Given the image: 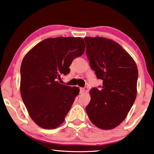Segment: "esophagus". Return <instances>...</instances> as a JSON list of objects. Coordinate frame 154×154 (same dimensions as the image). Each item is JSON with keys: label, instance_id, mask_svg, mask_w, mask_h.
<instances>
[{"label": "esophagus", "instance_id": "1", "mask_svg": "<svg viewBox=\"0 0 154 154\" xmlns=\"http://www.w3.org/2000/svg\"><path fill=\"white\" fill-rule=\"evenodd\" d=\"M85 88H80V93H81V94L83 93V92H85Z\"/></svg>", "mask_w": 154, "mask_h": 154}]
</instances>
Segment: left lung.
<instances>
[{"instance_id":"1","label":"left lung","mask_w":154,"mask_h":154,"mask_svg":"<svg viewBox=\"0 0 154 154\" xmlns=\"http://www.w3.org/2000/svg\"><path fill=\"white\" fill-rule=\"evenodd\" d=\"M86 54L101 89L90 90L85 107L89 119L102 130H111L123 122L137 96L138 69L133 59L119 43L104 37H85Z\"/></svg>"}]
</instances>
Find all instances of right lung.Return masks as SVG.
<instances>
[{
	"mask_svg": "<svg viewBox=\"0 0 154 154\" xmlns=\"http://www.w3.org/2000/svg\"><path fill=\"white\" fill-rule=\"evenodd\" d=\"M85 45L80 37L46 38L27 52L20 68V93L31 119L39 127L60 126L70 110L79 88L59 83L61 75L81 56Z\"/></svg>",
	"mask_w": 154,
	"mask_h": 154,
	"instance_id": "right-lung-1",
	"label": "right lung"
}]
</instances>
